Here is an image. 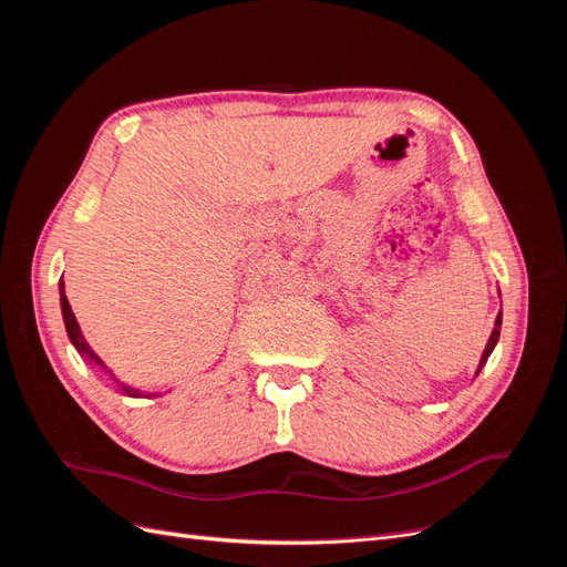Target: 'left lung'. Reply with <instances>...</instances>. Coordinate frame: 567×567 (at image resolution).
I'll use <instances>...</instances> for the list:
<instances>
[{
  "label": "left lung",
  "instance_id": "1",
  "mask_svg": "<svg viewBox=\"0 0 567 567\" xmlns=\"http://www.w3.org/2000/svg\"><path fill=\"white\" fill-rule=\"evenodd\" d=\"M499 331H502V315L496 317V321H494V331H492V336H489V340H487V348H485V352H483V359H480L477 373H480V369H483V367L487 364V357L492 354V350H494V346H496V340H499Z\"/></svg>",
  "mask_w": 567,
  "mask_h": 567
}]
</instances>
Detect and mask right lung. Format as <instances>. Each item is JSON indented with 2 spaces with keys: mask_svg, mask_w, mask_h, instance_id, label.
I'll return each instance as SVG.
<instances>
[{
  "mask_svg": "<svg viewBox=\"0 0 567 567\" xmlns=\"http://www.w3.org/2000/svg\"><path fill=\"white\" fill-rule=\"evenodd\" d=\"M61 310H63V321H65L68 338H71L75 350H78L82 357H87L90 362H94V364H99L104 371H109L106 364L99 359V354L90 348V342L84 340V336H82V331H80V326H78V319H75V315H73V310H71V302H68V298H65V293H63V284H61ZM120 388H123V392L130 394V398H146L144 392L134 390V388H127L125 383H120ZM148 398H151V394H148Z\"/></svg>",
  "mask_w": 567,
  "mask_h": 567,
  "instance_id": "1",
  "label": "right lung"
}]
</instances>
